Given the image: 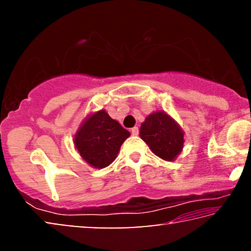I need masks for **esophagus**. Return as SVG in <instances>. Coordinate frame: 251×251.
Returning a JSON list of instances; mask_svg holds the SVG:
<instances>
[{
  "instance_id": "obj_1",
  "label": "esophagus",
  "mask_w": 251,
  "mask_h": 251,
  "mask_svg": "<svg viewBox=\"0 0 251 251\" xmlns=\"http://www.w3.org/2000/svg\"><path fill=\"white\" fill-rule=\"evenodd\" d=\"M130 133L133 135H138V127H133V128H130Z\"/></svg>"
}]
</instances>
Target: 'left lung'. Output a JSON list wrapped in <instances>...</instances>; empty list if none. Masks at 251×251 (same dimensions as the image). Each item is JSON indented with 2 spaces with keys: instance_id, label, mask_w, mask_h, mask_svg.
Masks as SVG:
<instances>
[{
  "instance_id": "8db88e82",
  "label": "left lung",
  "mask_w": 251,
  "mask_h": 251,
  "mask_svg": "<svg viewBox=\"0 0 251 251\" xmlns=\"http://www.w3.org/2000/svg\"><path fill=\"white\" fill-rule=\"evenodd\" d=\"M184 135L180 125L164 110L150 114L139 128V136L151 151L166 161H174L180 154Z\"/></svg>"
}]
</instances>
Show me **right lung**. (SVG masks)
Listing matches in <instances>:
<instances>
[{
	"label": "right lung",
	"mask_w": 251,
	"mask_h": 251,
	"mask_svg": "<svg viewBox=\"0 0 251 251\" xmlns=\"http://www.w3.org/2000/svg\"><path fill=\"white\" fill-rule=\"evenodd\" d=\"M130 133L105 109L91 113L80 123L74 136V146L85 163L93 168L109 166Z\"/></svg>",
	"instance_id": "1"
}]
</instances>
